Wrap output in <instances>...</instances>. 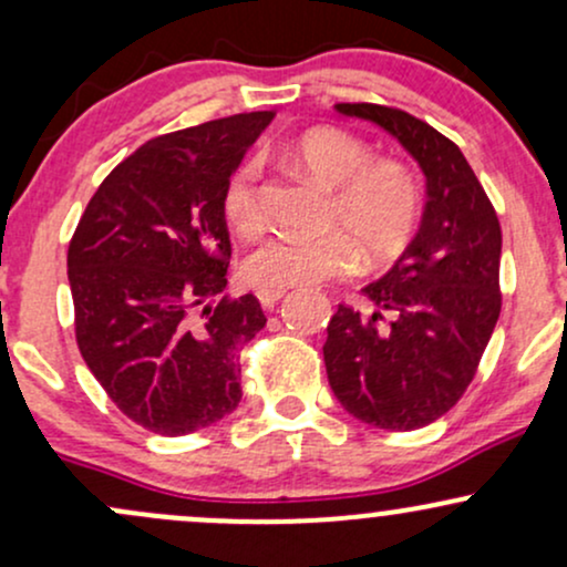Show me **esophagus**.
<instances>
[{
	"label": "esophagus",
	"mask_w": 567,
	"mask_h": 567,
	"mask_svg": "<svg viewBox=\"0 0 567 567\" xmlns=\"http://www.w3.org/2000/svg\"><path fill=\"white\" fill-rule=\"evenodd\" d=\"M285 288H264L258 290V301H261L264 309H275V306L285 298Z\"/></svg>",
	"instance_id": "obj_1"
}]
</instances>
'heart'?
Instances as JSON below:
<instances>
[{"mask_svg": "<svg viewBox=\"0 0 567 567\" xmlns=\"http://www.w3.org/2000/svg\"><path fill=\"white\" fill-rule=\"evenodd\" d=\"M288 157L330 192L324 237H269L252 247L243 271L256 288L315 285L370 266L394 261L410 245L421 220V188L405 165L370 159V148L338 127L306 130L288 146ZM261 165L245 159L224 186V216L239 234L261 226Z\"/></svg>", "mask_w": 567, "mask_h": 567, "instance_id": "obj_1", "label": "heart"}]
</instances>
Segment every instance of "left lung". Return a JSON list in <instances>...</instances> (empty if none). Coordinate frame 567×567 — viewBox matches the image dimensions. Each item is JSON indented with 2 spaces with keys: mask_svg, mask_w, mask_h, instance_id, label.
Listing matches in <instances>:
<instances>
[{
  "mask_svg": "<svg viewBox=\"0 0 567 567\" xmlns=\"http://www.w3.org/2000/svg\"><path fill=\"white\" fill-rule=\"evenodd\" d=\"M392 135L426 178L421 226L386 275L362 288L373 311L338 306L324 368L336 400L362 424L410 432L466 392L498 322L501 226L461 148L400 109L336 103Z\"/></svg>",
  "mask_w": 567,
  "mask_h": 567,
  "instance_id": "obj_1",
  "label": "left lung"
}]
</instances>
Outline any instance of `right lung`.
<instances>
[{
    "mask_svg": "<svg viewBox=\"0 0 567 567\" xmlns=\"http://www.w3.org/2000/svg\"><path fill=\"white\" fill-rule=\"evenodd\" d=\"M275 112L146 141L106 175L69 245L76 343L130 421L181 437L237 408L239 351L266 324L226 288L224 186Z\"/></svg>",
    "mask_w": 567,
    "mask_h": 567,
    "instance_id": "add662e5",
    "label": "right lung"
}]
</instances>
